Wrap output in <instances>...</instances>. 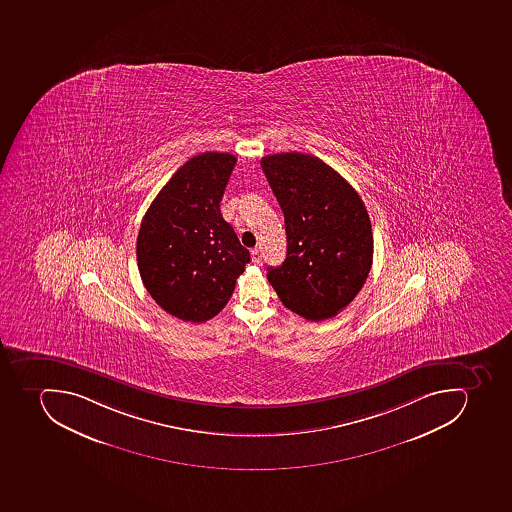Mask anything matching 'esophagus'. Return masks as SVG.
<instances>
[{
	"instance_id": "1",
	"label": "esophagus",
	"mask_w": 512,
	"mask_h": 512,
	"mask_svg": "<svg viewBox=\"0 0 512 512\" xmlns=\"http://www.w3.org/2000/svg\"><path fill=\"white\" fill-rule=\"evenodd\" d=\"M252 262L255 263V265H260L262 263V252L258 249L252 250Z\"/></svg>"
}]
</instances>
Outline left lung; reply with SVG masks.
<instances>
[{
  "instance_id": "1",
  "label": "left lung",
  "mask_w": 512,
  "mask_h": 512,
  "mask_svg": "<svg viewBox=\"0 0 512 512\" xmlns=\"http://www.w3.org/2000/svg\"><path fill=\"white\" fill-rule=\"evenodd\" d=\"M284 213L287 255L266 278L284 307L310 321L336 316L368 279L373 229L348 181L318 157L283 152L262 159Z\"/></svg>"
}]
</instances>
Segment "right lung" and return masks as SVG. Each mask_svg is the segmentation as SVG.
Listing matches in <instances>:
<instances>
[{
    "label": "right lung",
    "instance_id": "1",
    "mask_svg": "<svg viewBox=\"0 0 512 512\" xmlns=\"http://www.w3.org/2000/svg\"><path fill=\"white\" fill-rule=\"evenodd\" d=\"M236 157L204 152L176 170L144 215L136 241L138 270L159 307L204 323L233 295L250 262L220 202Z\"/></svg>",
    "mask_w": 512,
    "mask_h": 512
}]
</instances>
